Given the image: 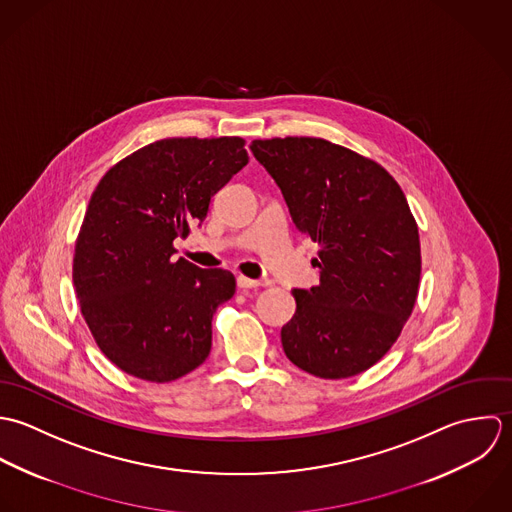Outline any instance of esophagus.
<instances>
[{"instance_id":"1","label":"esophagus","mask_w":512,"mask_h":512,"mask_svg":"<svg viewBox=\"0 0 512 512\" xmlns=\"http://www.w3.org/2000/svg\"><path fill=\"white\" fill-rule=\"evenodd\" d=\"M237 285H239V289L247 291V289H257V287H261V281H257V279H249V277H243V275H239V277H237Z\"/></svg>"}]
</instances>
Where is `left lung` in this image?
Here are the masks:
<instances>
[{"label":"left lung","instance_id":"1","mask_svg":"<svg viewBox=\"0 0 512 512\" xmlns=\"http://www.w3.org/2000/svg\"><path fill=\"white\" fill-rule=\"evenodd\" d=\"M293 223L318 243L320 285L295 289L281 328L287 358L340 380L374 366L396 342L417 299V223L398 182L376 162L322 138L253 140Z\"/></svg>","mask_w":512,"mask_h":512}]
</instances>
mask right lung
Wrapping results in <instances>:
<instances>
[{"mask_svg":"<svg viewBox=\"0 0 512 512\" xmlns=\"http://www.w3.org/2000/svg\"><path fill=\"white\" fill-rule=\"evenodd\" d=\"M239 136L166 138L140 148L99 182L75 245L73 283L104 356L148 382L204 364L211 320L235 277L180 257L174 239L204 223L211 196L247 162Z\"/></svg>","mask_w":512,"mask_h":512,"instance_id":"1","label":"right lung"}]
</instances>
